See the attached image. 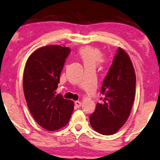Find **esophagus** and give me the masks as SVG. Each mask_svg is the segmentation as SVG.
I'll return each instance as SVG.
<instances>
[{
    "label": "esophagus",
    "instance_id": "obj_1",
    "mask_svg": "<svg viewBox=\"0 0 160 160\" xmlns=\"http://www.w3.org/2000/svg\"><path fill=\"white\" fill-rule=\"evenodd\" d=\"M81 105H82V102H79V101H76V102H75V106H76V108H80Z\"/></svg>",
    "mask_w": 160,
    "mask_h": 160
}]
</instances>
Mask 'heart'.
Returning <instances> with one entry per match:
<instances>
[{
    "label": "heart",
    "mask_w": 160,
    "mask_h": 160,
    "mask_svg": "<svg viewBox=\"0 0 160 160\" xmlns=\"http://www.w3.org/2000/svg\"><path fill=\"white\" fill-rule=\"evenodd\" d=\"M76 54L84 63L85 68H94L97 64L100 65L105 62V59L102 57L101 50L92 45L82 46L77 50Z\"/></svg>",
    "instance_id": "1"
}]
</instances>
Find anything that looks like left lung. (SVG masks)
<instances>
[{
    "mask_svg": "<svg viewBox=\"0 0 160 160\" xmlns=\"http://www.w3.org/2000/svg\"><path fill=\"white\" fill-rule=\"evenodd\" d=\"M136 73L129 55L118 48L101 89L105 98L97 103L90 115V125L103 135L120 130L130 115L136 92Z\"/></svg>",
    "mask_w": 160,
    "mask_h": 160,
    "instance_id": "obj_1",
    "label": "left lung"
}]
</instances>
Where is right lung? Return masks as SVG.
Returning a JSON list of instances; mask_svg holds the SVG:
<instances>
[{"mask_svg": "<svg viewBox=\"0 0 160 160\" xmlns=\"http://www.w3.org/2000/svg\"><path fill=\"white\" fill-rule=\"evenodd\" d=\"M70 51L65 46H45L34 50L25 65L23 88L27 106L36 122L48 131L66 126L73 111V101L55 94Z\"/></svg>", "mask_w": 160, "mask_h": 160, "instance_id": "obj_1", "label": "right lung"}]
</instances>
